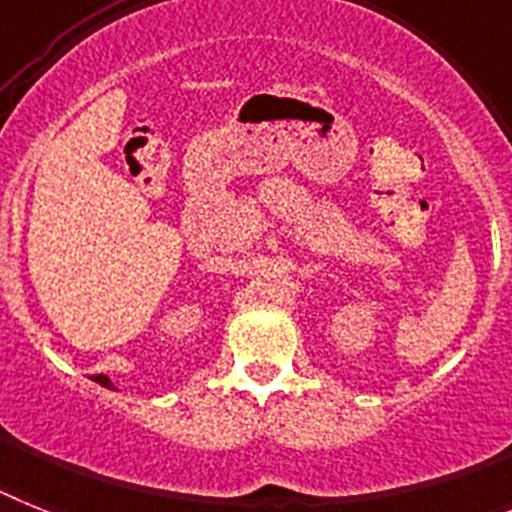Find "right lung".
<instances>
[{
	"label": "right lung",
	"mask_w": 512,
	"mask_h": 512,
	"mask_svg": "<svg viewBox=\"0 0 512 512\" xmlns=\"http://www.w3.org/2000/svg\"><path fill=\"white\" fill-rule=\"evenodd\" d=\"M95 381H97V384H100V386H105V389H113V384H110L108 376H102V373H97Z\"/></svg>",
	"instance_id": "right-lung-1"
}]
</instances>
